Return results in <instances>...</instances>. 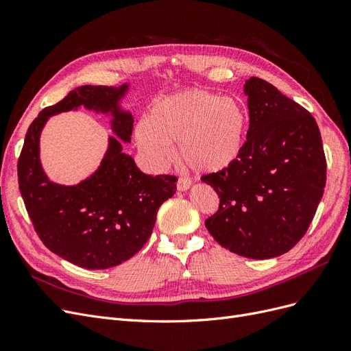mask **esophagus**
<instances>
[{"label": "esophagus", "mask_w": 351, "mask_h": 351, "mask_svg": "<svg viewBox=\"0 0 351 351\" xmlns=\"http://www.w3.org/2000/svg\"><path fill=\"white\" fill-rule=\"evenodd\" d=\"M192 186V180L187 178V177H178V182H177V189L180 192H184V190L190 189Z\"/></svg>", "instance_id": "34e87169"}]
</instances>
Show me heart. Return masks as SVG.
<instances>
[{"mask_svg": "<svg viewBox=\"0 0 351 351\" xmlns=\"http://www.w3.org/2000/svg\"><path fill=\"white\" fill-rule=\"evenodd\" d=\"M247 111L234 98L208 90H184L155 102L136 129L137 146L162 167L177 143L182 161L199 173L224 171L237 161L247 132Z\"/></svg>", "mask_w": 351, "mask_h": 351, "instance_id": "obj_1", "label": "heart"}]
</instances>
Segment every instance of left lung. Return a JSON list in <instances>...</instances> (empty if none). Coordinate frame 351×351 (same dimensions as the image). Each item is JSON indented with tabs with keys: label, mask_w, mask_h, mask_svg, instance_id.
Returning a JSON list of instances; mask_svg holds the SVG:
<instances>
[{
	"label": "left lung",
	"mask_w": 351,
	"mask_h": 351,
	"mask_svg": "<svg viewBox=\"0 0 351 351\" xmlns=\"http://www.w3.org/2000/svg\"><path fill=\"white\" fill-rule=\"evenodd\" d=\"M249 130L237 161L206 174L219 208L205 221L222 247L250 259L289 252L322 199L326 159L312 114L267 80L244 83Z\"/></svg>",
	"instance_id": "1"
}]
</instances>
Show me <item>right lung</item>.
Returning <instances> with one entry per match:
<instances>
[{"instance_id":"add662e5","label":"right lung","mask_w":351,"mask_h":351,"mask_svg":"<svg viewBox=\"0 0 351 351\" xmlns=\"http://www.w3.org/2000/svg\"><path fill=\"white\" fill-rule=\"evenodd\" d=\"M129 84L73 89L29 125L17 162L19 189L42 243L80 268L107 269L130 259L152 234L158 209L176 190V176H147L123 152L129 143L133 115L120 108ZM84 106L110 113V138L101 165L79 185L62 186L46 177L38 159V137L51 114Z\"/></svg>"}]
</instances>
